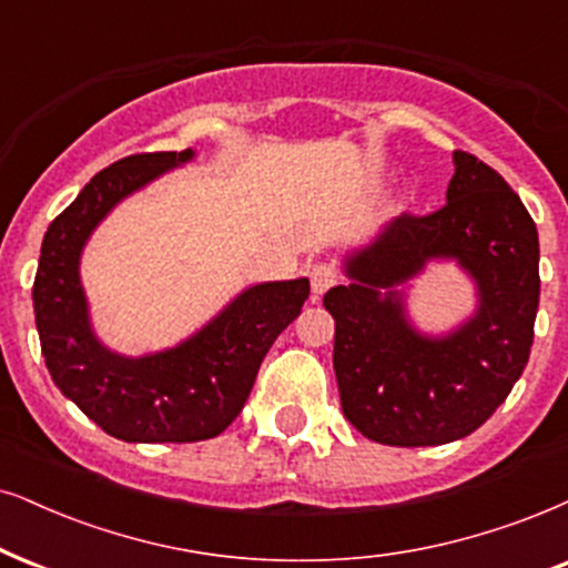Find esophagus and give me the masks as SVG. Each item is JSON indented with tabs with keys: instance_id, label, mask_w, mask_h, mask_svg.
Here are the masks:
<instances>
[{
	"instance_id": "obj_1",
	"label": "esophagus",
	"mask_w": 568,
	"mask_h": 568,
	"mask_svg": "<svg viewBox=\"0 0 568 568\" xmlns=\"http://www.w3.org/2000/svg\"><path fill=\"white\" fill-rule=\"evenodd\" d=\"M337 270L333 267V264H314L312 270H308V283H312V293H317V296H322L327 288H333V285L337 283Z\"/></svg>"
}]
</instances>
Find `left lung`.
Returning a JSON list of instances; mask_svg holds the SVG:
<instances>
[{"label": "left lung", "mask_w": 568, "mask_h": 568, "mask_svg": "<svg viewBox=\"0 0 568 568\" xmlns=\"http://www.w3.org/2000/svg\"><path fill=\"white\" fill-rule=\"evenodd\" d=\"M445 206L400 214L346 254L348 285L322 304L335 320L333 367L346 419L398 448L462 440L490 419L527 367L540 304V241L504 178L454 152ZM433 261L476 283L478 308L443 336L407 317L405 285Z\"/></svg>", "instance_id": "obj_1"}]
</instances>
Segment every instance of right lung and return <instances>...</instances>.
<instances>
[{"label": "right lung", "mask_w": 568, "mask_h": 568, "mask_svg": "<svg viewBox=\"0 0 568 568\" xmlns=\"http://www.w3.org/2000/svg\"><path fill=\"white\" fill-rule=\"evenodd\" d=\"M193 156L196 152L185 149L110 164L54 217L41 243L33 312L49 375L64 398L125 443L217 437L246 404L275 337L308 298L306 277L256 283L170 348L123 356L99 341L81 283L85 243L120 201Z\"/></svg>", "instance_id": "obj_1"}]
</instances>
